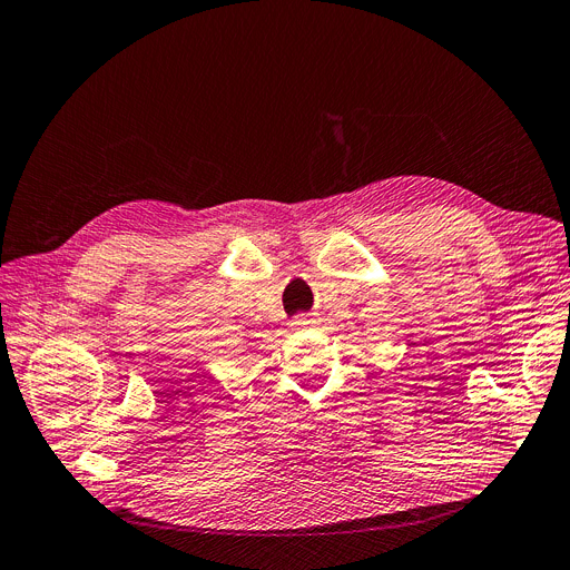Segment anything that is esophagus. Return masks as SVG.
<instances>
[{"instance_id": "obj_1", "label": "esophagus", "mask_w": 570, "mask_h": 570, "mask_svg": "<svg viewBox=\"0 0 570 570\" xmlns=\"http://www.w3.org/2000/svg\"><path fill=\"white\" fill-rule=\"evenodd\" d=\"M305 323H309V321H305V318H302V316H299V318H295V321H293V325H305Z\"/></svg>"}]
</instances>
